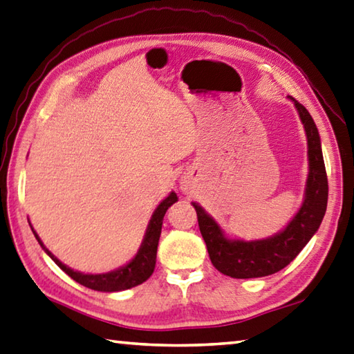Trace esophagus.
<instances>
[{
    "label": "esophagus",
    "mask_w": 354,
    "mask_h": 354,
    "mask_svg": "<svg viewBox=\"0 0 354 354\" xmlns=\"http://www.w3.org/2000/svg\"><path fill=\"white\" fill-rule=\"evenodd\" d=\"M185 187H187V185H183V189H184V190H185Z\"/></svg>",
    "instance_id": "esophagus-1"
}]
</instances>
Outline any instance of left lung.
Returning a JSON list of instances; mask_svg holds the SVG:
<instances>
[{"label":"left lung","mask_w":354,"mask_h":354,"mask_svg":"<svg viewBox=\"0 0 354 354\" xmlns=\"http://www.w3.org/2000/svg\"><path fill=\"white\" fill-rule=\"evenodd\" d=\"M297 108L308 140V179L305 196L297 214L288 226L269 239L244 241L227 239L214 218L198 203H192L196 210L198 224L207 246L212 265L232 279H257L279 272L299 255L306 243L317 232L324 220L328 203V179H326L322 145L317 127L311 114L297 100L288 95Z\"/></svg>","instance_id":"1"}]
</instances>
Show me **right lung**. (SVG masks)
<instances>
[{"mask_svg":"<svg viewBox=\"0 0 354 354\" xmlns=\"http://www.w3.org/2000/svg\"><path fill=\"white\" fill-rule=\"evenodd\" d=\"M178 201V196L175 192L167 196L165 199L160 201V204L153 212L150 218L149 226H147L144 240L140 243V248L138 254L134 255V259L127 263L125 266H120L119 269H114L111 272L105 274H83L79 271H74L69 266L63 265V263L57 259V257L50 252V250L44 246L40 236L37 235L34 227L30 226L32 232H34L37 241L40 243L44 252H46L50 259L55 261V265L59 266L62 271H65L71 279L75 280L77 283L86 286L89 289H94V291H102V292H118V291H125V289H130L144 283L145 280L150 279V275L155 271L156 265V252H158V243L160 236V229H162V220L167 209L170 207L171 204ZM30 224V223H29Z\"/></svg>","mask_w":354,"mask_h":354,"instance_id":"add662e5","label":"right lung"}]
</instances>
